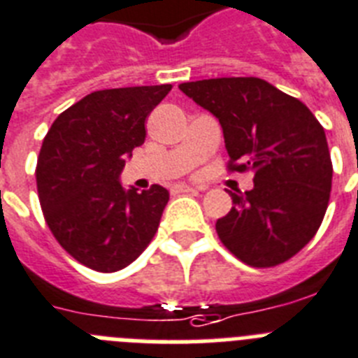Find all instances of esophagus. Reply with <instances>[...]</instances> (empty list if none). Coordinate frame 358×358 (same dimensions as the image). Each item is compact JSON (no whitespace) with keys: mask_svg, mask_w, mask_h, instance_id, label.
I'll list each match as a JSON object with an SVG mask.
<instances>
[{"mask_svg":"<svg viewBox=\"0 0 358 358\" xmlns=\"http://www.w3.org/2000/svg\"><path fill=\"white\" fill-rule=\"evenodd\" d=\"M194 191H196V189L189 187V185H185V184H176V185H173V187H171V193H173V194L194 193Z\"/></svg>","mask_w":358,"mask_h":358,"instance_id":"obj_1","label":"esophagus"}]
</instances>
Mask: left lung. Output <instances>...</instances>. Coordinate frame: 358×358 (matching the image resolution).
Wrapping results in <instances>:
<instances>
[{
    "instance_id": "1",
    "label": "left lung",
    "mask_w": 358,
    "mask_h": 358,
    "mask_svg": "<svg viewBox=\"0 0 358 358\" xmlns=\"http://www.w3.org/2000/svg\"><path fill=\"white\" fill-rule=\"evenodd\" d=\"M180 91L215 116L231 171H253L255 185L229 193L216 220L222 244L253 267L289 260L326 215L333 165L324 127L304 103L260 78H213Z\"/></svg>"
}]
</instances>
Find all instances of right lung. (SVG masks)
Wrapping results in <instances>:
<instances>
[{
  "label": "right lung",
  "instance_id": "add662e5",
  "mask_svg": "<svg viewBox=\"0 0 358 358\" xmlns=\"http://www.w3.org/2000/svg\"><path fill=\"white\" fill-rule=\"evenodd\" d=\"M171 85L105 89L63 110L38 156L45 220L71 257L94 271H120L149 245L169 202L162 185L123 189L125 158L145 142V118Z\"/></svg>",
  "mask_w": 358,
  "mask_h": 358
}]
</instances>
